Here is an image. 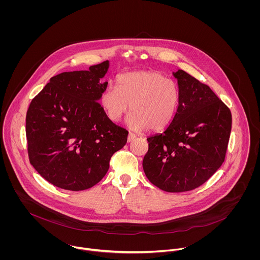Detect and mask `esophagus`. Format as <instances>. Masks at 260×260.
<instances>
[{
	"instance_id": "esophagus-1",
	"label": "esophagus",
	"mask_w": 260,
	"mask_h": 260,
	"mask_svg": "<svg viewBox=\"0 0 260 260\" xmlns=\"http://www.w3.org/2000/svg\"><path fill=\"white\" fill-rule=\"evenodd\" d=\"M135 138H136V135H135L134 133H132V132H129V134H128V138H127L128 142H131V141H133Z\"/></svg>"
}]
</instances>
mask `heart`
<instances>
[{
    "label": "heart",
    "instance_id": "obj_1",
    "mask_svg": "<svg viewBox=\"0 0 260 260\" xmlns=\"http://www.w3.org/2000/svg\"><path fill=\"white\" fill-rule=\"evenodd\" d=\"M117 87L108 86L101 95V104L113 122L130 110L127 123L133 130L159 131L174 119L180 104L178 84L153 71L119 75Z\"/></svg>",
    "mask_w": 260,
    "mask_h": 260
}]
</instances>
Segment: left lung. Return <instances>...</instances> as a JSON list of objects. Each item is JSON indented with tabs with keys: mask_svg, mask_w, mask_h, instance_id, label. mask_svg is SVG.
<instances>
[{
	"mask_svg": "<svg viewBox=\"0 0 260 260\" xmlns=\"http://www.w3.org/2000/svg\"><path fill=\"white\" fill-rule=\"evenodd\" d=\"M180 104L168 128L147 138L143 169L149 181L167 192H184L205 183L222 165L231 132V112L209 86L183 70Z\"/></svg>",
	"mask_w": 260,
	"mask_h": 260,
	"instance_id": "1",
	"label": "left lung"
}]
</instances>
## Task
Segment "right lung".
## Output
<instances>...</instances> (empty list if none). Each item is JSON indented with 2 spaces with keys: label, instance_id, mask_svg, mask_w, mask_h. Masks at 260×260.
Segmentation results:
<instances>
[{
  "label": "right lung",
  "instance_id": "add662e5",
  "mask_svg": "<svg viewBox=\"0 0 260 260\" xmlns=\"http://www.w3.org/2000/svg\"><path fill=\"white\" fill-rule=\"evenodd\" d=\"M109 61L89 71L56 75L32 100L26 116L30 163L48 182L80 191L107 173L112 155L123 148L128 131L114 124L98 102Z\"/></svg>",
  "mask_w": 260,
  "mask_h": 260
}]
</instances>
